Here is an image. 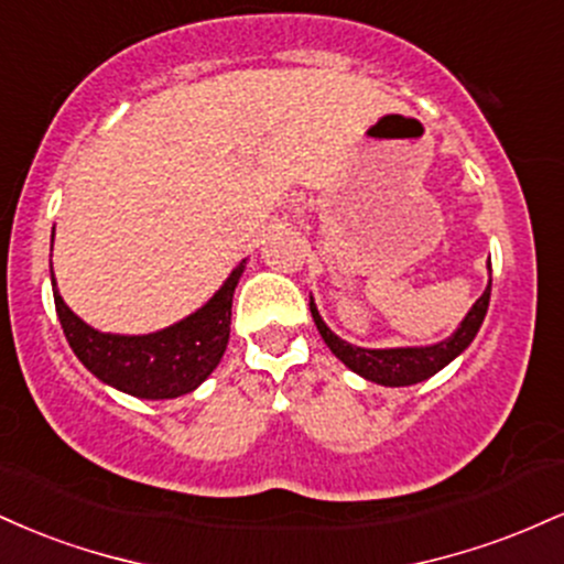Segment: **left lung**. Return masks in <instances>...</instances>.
<instances>
[{
	"label": "left lung",
	"instance_id": "8db88e82",
	"mask_svg": "<svg viewBox=\"0 0 564 564\" xmlns=\"http://www.w3.org/2000/svg\"><path fill=\"white\" fill-rule=\"evenodd\" d=\"M488 302H490V281H488V289L482 291L480 300L471 304L469 313L464 315L462 323H458L456 332H453L448 339L435 341V345H424V347L371 349V347L349 345V341L341 339V336H336L332 328L326 326V321L321 318L318 307H315L313 296H310V313H313V321L315 326H318L323 341H326L328 349H332L349 371H355L358 377H364L381 387H411V384H419V381L435 377L437 371H443L451 360H456L458 355L475 341V336L480 332L485 321V313H488Z\"/></svg>",
	"mask_w": 564,
	"mask_h": 564
}]
</instances>
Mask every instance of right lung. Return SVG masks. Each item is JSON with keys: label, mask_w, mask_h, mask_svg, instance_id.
<instances>
[{"label": "right lung", "mask_w": 564, "mask_h": 564, "mask_svg": "<svg viewBox=\"0 0 564 564\" xmlns=\"http://www.w3.org/2000/svg\"><path fill=\"white\" fill-rule=\"evenodd\" d=\"M243 270L246 260L196 313L153 334L97 332L63 302L53 275L55 310L74 355L102 384L140 400H172L198 390L223 360L230 339L232 294Z\"/></svg>", "instance_id": "1"}]
</instances>
